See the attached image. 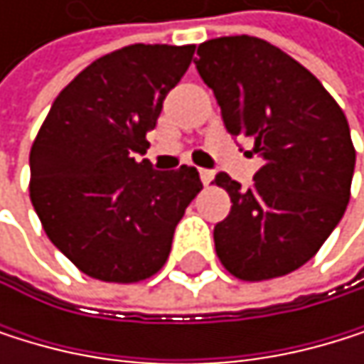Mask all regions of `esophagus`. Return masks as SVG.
Returning <instances> with one entry per match:
<instances>
[{"label":"esophagus","instance_id":"obj_1","mask_svg":"<svg viewBox=\"0 0 364 364\" xmlns=\"http://www.w3.org/2000/svg\"><path fill=\"white\" fill-rule=\"evenodd\" d=\"M198 174H200V181H203V186H209L214 181V172L212 170H205V168H200L198 170Z\"/></svg>","mask_w":364,"mask_h":364}]
</instances>
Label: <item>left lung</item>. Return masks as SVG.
Masks as SVG:
<instances>
[{
  "label": "left lung",
  "mask_w": 364,
  "mask_h": 364,
  "mask_svg": "<svg viewBox=\"0 0 364 364\" xmlns=\"http://www.w3.org/2000/svg\"><path fill=\"white\" fill-rule=\"evenodd\" d=\"M196 54L225 129L264 161L249 190L227 172L214 178L231 198L214 227L218 259L245 282L288 275L316 255L347 209L356 164L347 117L301 63L264 38L220 36Z\"/></svg>",
  "instance_id": "obj_1"
}]
</instances>
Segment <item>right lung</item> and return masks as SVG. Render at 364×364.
Segmentation results:
<instances>
[{"instance_id": "obj_1", "label": "right lung", "mask_w": 364, "mask_h": 364, "mask_svg": "<svg viewBox=\"0 0 364 364\" xmlns=\"http://www.w3.org/2000/svg\"><path fill=\"white\" fill-rule=\"evenodd\" d=\"M194 46H127L93 60L54 100L30 150V200L54 247L100 282L135 284L166 264L196 168L135 161Z\"/></svg>"}]
</instances>
